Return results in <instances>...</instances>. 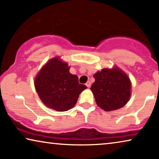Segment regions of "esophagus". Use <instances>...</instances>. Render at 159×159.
Returning <instances> with one entry per match:
<instances>
[{
    "label": "esophagus",
    "mask_w": 159,
    "mask_h": 159,
    "mask_svg": "<svg viewBox=\"0 0 159 159\" xmlns=\"http://www.w3.org/2000/svg\"><path fill=\"white\" fill-rule=\"evenodd\" d=\"M85 85L88 87V88H90V85H91V83H90V81H88L86 82V84H85Z\"/></svg>",
    "instance_id": "1"
}]
</instances>
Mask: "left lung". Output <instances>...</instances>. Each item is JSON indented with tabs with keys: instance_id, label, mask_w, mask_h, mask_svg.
<instances>
[{
	"instance_id": "8db88e82",
	"label": "left lung",
	"mask_w": 159,
	"mask_h": 159,
	"mask_svg": "<svg viewBox=\"0 0 159 159\" xmlns=\"http://www.w3.org/2000/svg\"><path fill=\"white\" fill-rule=\"evenodd\" d=\"M95 82L90 90L95 102L106 111L121 108L131 96V82L127 74L118 67L103 69L93 75Z\"/></svg>"
}]
</instances>
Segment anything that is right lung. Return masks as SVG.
Wrapping results in <instances>:
<instances>
[{
    "label": "right lung",
    "instance_id": "right-lung-1",
    "mask_svg": "<svg viewBox=\"0 0 159 159\" xmlns=\"http://www.w3.org/2000/svg\"><path fill=\"white\" fill-rule=\"evenodd\" d=\"M68 64L59 57L49 60L34 79V87L40 98L48 107L58 111L73 108L82 91L87 88L80 84L78 77L69 72Z\"/></svg>",
    "mask_w": 159,
    "mask_h": 159
}]
</instances>
